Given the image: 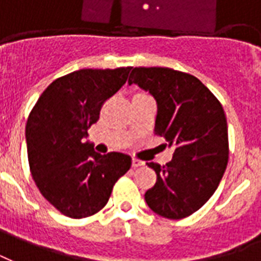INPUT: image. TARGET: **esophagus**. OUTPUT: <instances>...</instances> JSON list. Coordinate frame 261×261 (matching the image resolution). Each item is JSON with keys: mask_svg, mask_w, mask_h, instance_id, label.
<instances>
[{"mask_svg": "<svg viewBox=\"0 0 261 261\" xmlns=\"http://www.w3.org/2000/svg\"><path fill=\"white\" fill-rule=\"evenodd\" d=\"M144 165V162L140 160H138V158H133L132 160V166L133 168H139V166H143Z\"/></svg>", "mask_w": 261, "mask_h": 261, "instance_id": "1", "label": "esophagus"}]
</instances>
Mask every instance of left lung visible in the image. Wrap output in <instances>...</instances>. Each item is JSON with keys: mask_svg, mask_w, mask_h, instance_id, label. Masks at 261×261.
I'll use <instances>...</instances> for the list:
<instances>
[{"mask_svg": "<svg viewBox=\"0 0 261 261\" xmlns=\"http://www.w3.org/2000/svg\"><path fill=\"white\" fill-rule=\"evenodd\" d=\"M136 84L156 101L155 133L175 147L165 166L154 162L156 183L144 194L152 212L179 220L197 212L219 187L228 162L227 119L220 101L202 82L168 67H135Z\"/></svg>", "mask_w": 261, "mask_h": 261, "instance_id": "obj_1", "label": "left lung"}]
</instances>
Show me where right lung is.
<instances>
[{"label":"right lung","instance_id":"add662e5","mask_svg":"<svg viewBox=\"0 0 261 261\" xmlns=\"http://www.w3.org/2000/svg\"><path fill=\"white\" fill-rule=\"evenodd\" d=\"M132 67L84 68L55 80L42 92L26 125L33 179L49 203L71 219L97 213L115 181L132 165L122 152L100 155L84 142L103 103L121 89Z\"/></svg>","mask_w":261,"mask_h":261}]
</instances>
